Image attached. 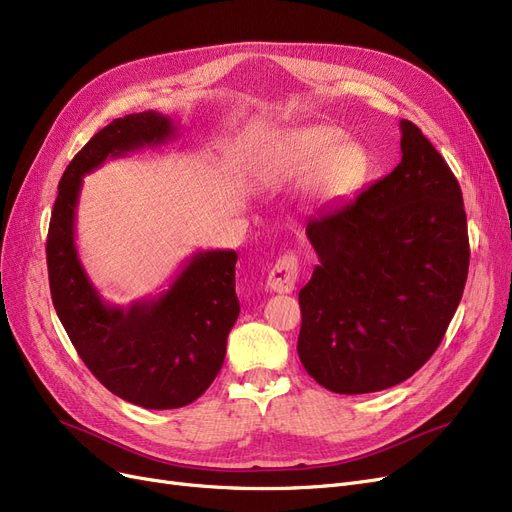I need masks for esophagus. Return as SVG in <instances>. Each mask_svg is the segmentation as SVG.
Returning <instances> with one entry per match:
<instances>
[{"instance_id":"esophagus-1","label":"esophagus","mask_w":512,"mask_h":512,"mask_svg":"<svg viewBox=\"0 0 512 512\" xmlns=\"http://www.w3.org/2000/svg\"><path fill=\"white\" fill-rule=\"evenodd\" d=\"M299 276V263L293 253L278 257L274 268L268 274V287L274 293H293Z\"/></svg>"}]
</instances>
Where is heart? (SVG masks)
Returning a JSON list of instances; mask_svg holds the SVG:
<instances>
[{"mask_svg":"<svg viewBox=\"0 0 512 512\" xmlns=\"http://www.w3.org/2000/svg\"><path fill=\"white\" fill-rule=\"evenodd\" d=\"M342 139V130L325 124L291 130L263 160V175L282 181L314 170L310 192L316 200L346 198L365 185L371 162L363 145Z\"/></svg>","mask_w":512,"mask_h":512,"instance_id":"b5f03b06","label":"heart"}]
</instances>
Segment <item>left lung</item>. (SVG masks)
<instances>
[{"label":"left lung","mask_w":512,"mask_h":512,"mask_svg":"<svg viewBox=\"0 0 512 512\" xmlns=\"http://www.w3.org/2000/svg\"><path fill=\"white\" fill-rule=\"evenodd\" d=\"M401 135L390 175L306 225L320 266L299 291L297 354L337 394L411 377L439 348L466 285L460 183L418 126L401 120Z\"/></svg>","instance_id":"left-lung-1"}]
</instances>
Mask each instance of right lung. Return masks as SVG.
<instances>
[{
  "instance_id": "add662e5",
  "label": "right lung",
  "mask_w": 512,
  "mask_h": 512,
  "mask_svg": "<svg viewBox=\"0 0 512 512\" xmlns=\"http://www.w3.org/2000/svg\"><path fill=\"white\" fill-rule=\"evenodd\" d=\"M177 135V124L151 109L99 130L63 173L46 242L52 304L71 344L109 392L145 409L185 407L213 384L240 314L238 253L198 251L158 297L111 306L80 261L75 213L82 179L107 158L158 147Z\"/></svg>"
}]
</instances>
